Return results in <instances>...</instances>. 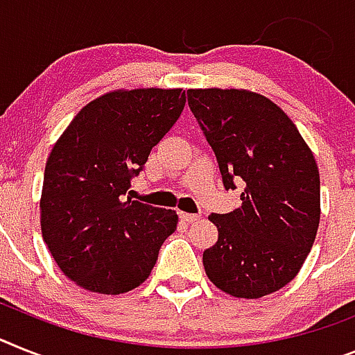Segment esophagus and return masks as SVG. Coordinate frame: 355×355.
I'll list each match as a JSON object with an SVG mask.
<instances>
[{"label": "esophagus", "mask_w": 355, "mask_h": 355, "mask_svg": "<svg viewBox=\"0 0 355 355\" xmlns=\"http://www.w3.org/2000/svg\"><path fill=\"white\" fill-rule=\"evenodd\" d=\"M178 216H180V220H182V222H186V223H193V222H196V220L200 218V216H198V214L182 213V211H180V213H178Z\"/></svg>", "instance_id": "esophagus-1"}]
</instances>
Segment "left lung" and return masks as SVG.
<instances>
[{
  "label": "left lung",
  "mask_w": 355,
  "mask_h": 355,
  "mask_svg": "<svg viewBox=\"0 0 355 355\" xmlns=\"http://www.w3.org/2000/svg\"><path fill=\"white\" fill-rule=\"evenodd\" d=\"M187 103L213 148L225 189L242 205L211 214L218 240L205 249L207 278L229 296L258 300L291 284L320 225V171L278 104L251 90L195 88Z\"/></svg>",
  "instance_id": "left-lung-1"
}]
</instances>
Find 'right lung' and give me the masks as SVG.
<instances>
[{
    "instance_id": "1",
    "label": "right lung",
    "mask_w": 355,
    "mask_h": 355,
    "mask_svg": "<svg viewBox=\"0 0 355 355\" xmlns=\"http://www.w3.org/2000/svg\"><path fill=\"white\" fill-rule=\"evenodd\" d=\"M184 104L182 88L106 92L86 104L53 144L40 200L41 234L77 287L117 296L150 278L178 214L126 193Z\"/></svg>"
}]
</instances>
